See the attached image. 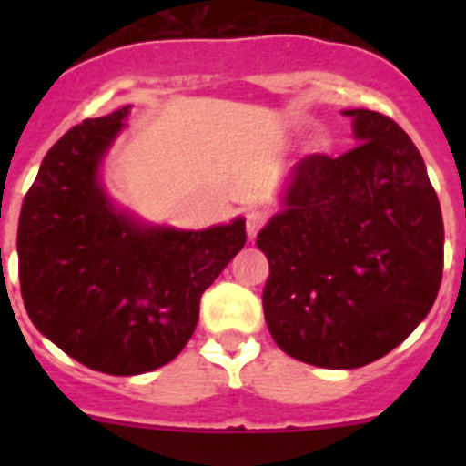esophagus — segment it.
<instances>
[{"mask_svg":"<svg viewBox=\"0 0 466 466\" xmlns=\"http://www.w3.org/2000/svg\"><path fill=\"white\" fill-rule=\"evenodd\" d=\"M263 221H266V214L258 212V209L247 212V236H249V240H254V238H257L258 228L263 226Z\"/></svg>","mask_w":466,"mask_h":466,"instance_id":"esophagus-1","label":"esophagus"}]
</instances>
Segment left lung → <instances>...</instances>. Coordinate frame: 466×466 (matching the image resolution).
<instances>
[{
	"instance_id": "left-lung-1",
	"label": "left lung",
	"mask_w": 466,
	"mask_h": 466,
	"mask_svg": "<svg viewBox=\"0 0 466 466\" xmlns=\"http://www.w3.org/2000/svg\"><path fill=\"white\" fill-rule=\"evenodd\" d=\"M343 116L355 149L291 166L257 236L270 336L319 369H360L403 343L443 273L441 205L413 139L378 111Z\"/></svg>"
}]
</instances>
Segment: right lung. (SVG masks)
<instances>
[{
    "label": "right lung",
    "mask_w": 466,
    "mask_h": 466,
    "mask_svg": "<svg viewBox=\"0 0 466 466\" xmlns=\"http://www.w3.org/2000/svg\"><path fill=\"white\" fill-rule=\"evenodd\" d=\"M133 106L57 139L23 200L18 275L32 324L72 360L139 376L175 360L200 296L247 242L245 219L203 230L151 224L109 196L105 158Z\"/></svg>",
    "instance_id": "obj_1"
}]
</instances>
